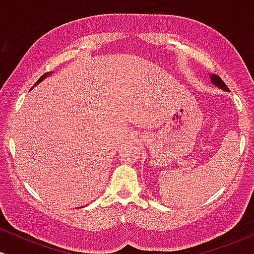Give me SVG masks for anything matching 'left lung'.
<instances>
[{
  "label": "left lung",
  "instance_id": "1",
  "mask_svg": "<svg viewBox=\"0 0 254 254\" xmlns=\"http://www.w3.org/2000/svg\"><path fill=\"white\" fill-rule=\"evenodd\" d=\"M210 78H211V82L214 83V84H216L217 87H220V88H222L224 90H229L228 87H227L226 83H224L223 81L221 80L220 76H217V75L212 74V75H210Z\"/></svg>",
  "mask_w": 254,
  "mask_h": 254
}]
</instances>
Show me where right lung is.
I'll list each match as a JSON object with an SVG mask.
<instances>
[{
  "instance_id": "obj_1",
  "label": "right lung",
  "mask_w": 254,
  "mask_h": 254,
  "mask_svg": "<svg viewBox=\"0 0 254 254\" xmlns=\"http://www.w3.org/2000/svg\"><path fill=\"white\" fill-rule=\"evenodd\" d=\"M48 75H49V72H45V74H44V75H42V77H40V78H39V80H38V81H37V82H36V83H34V86H37V84H38V83H39V82H40V81H43V80H44V78H45L46 76H48ZM34 86H33V87H34Z\"/></svg>"
}]
</instances>
